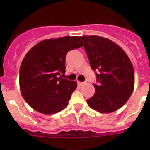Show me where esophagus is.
Listing matches in <instances>:
<instances>
[{
	"instance_id": "34e87169",
	"label": "esophagus",
	"mask_w": 150,
	"mask_h": 150,
	"mask_svg": "<svg viewBox=\"0 0 150 150\" xmlns=\"http://www.w3.org/2000/svg\"><path fill=\"white\" fill-rule=\"evenodd\" d=\"M85 83H86V82H79V81H78V85L79 86H83V85H84Z\"/></svg>"
}]
</instances>
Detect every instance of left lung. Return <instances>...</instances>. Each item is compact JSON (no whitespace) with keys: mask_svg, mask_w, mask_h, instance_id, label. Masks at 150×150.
Instances as JSON below:
<instances>
[{"mask_svg":"<svg viewBox=\"0 0 150 150\" xmlns=\"http://www.w3.org/2000/svg\"><path fill=\"white\" fill-rule=\"evenodd\" d=\"M84 48L98 84L95 93L87 99L91 108L110 113L122 107L134 88V70L125 51L110 39L96 35L81 36Z\"/></svg>","mask_w":150,"mask_h":150,"instance_id":"obj_1","label":"left lung"}]
</instances>
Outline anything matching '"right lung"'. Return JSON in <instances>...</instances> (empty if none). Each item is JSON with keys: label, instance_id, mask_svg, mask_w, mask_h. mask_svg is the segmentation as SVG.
<instances>
[{"label": "right lung", "instance_id": "obj_1", "mask_svg": "<svg viewBox=\"0 0 150 150\" xmlns=\"http://www.w3.org/2000/svg\"><path fill=\"white\" fill-rule=\"evenodd\" d=\"M83 46L79 36H65L42 40L27 53L19 69V86L32 108L51 115L68 105L77 82L60 75L66 72L67 53Z\"/></svg>", "mask_w": 150, "mask_h": 150}]
</instances>
